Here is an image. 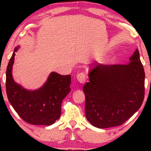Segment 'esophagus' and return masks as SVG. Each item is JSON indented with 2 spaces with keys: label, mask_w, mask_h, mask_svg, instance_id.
Instances as JSON below:
<instances>
[{
  "label": "esophagus",
  "mask_w": 151,
  "mask_h": 151,
  "mask_svg": "<svg viewBox=\"0 0 151 151\" xmlns=\"http://www.w3.org/2000/svg\"><path fill=\"white\" fill-rule=\"evenodd\" d=\"M77 80L81 84H84L86 81V75L84 73H78L77 75Z\"/></svg>",
  "instance_id": "esophagus-1"
}]
</instances>
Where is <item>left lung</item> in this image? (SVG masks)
<instances>
[{
	"label": "left lung",
	"instance_id": "obj_1",
	"mask_svg": "<svg viewBox=\"0 0 151 151\" xmlns=\"http://www.w3.org/2000/svg\"><path fill=\"white\" fill-rule=\"evenodd\" d=\"M83 87L85 115L100 129L122 125L141 107L145 93V72L136 49L128 65L98 64Z\"/></svg>",
	"mask_w": 151,
	"mask_h": 151
}]
</instances>
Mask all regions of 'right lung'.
Here are the masks:
<instances>
[{
    "label": "right lung",
    "mask_w": 151,
    "mask_h": 151,
    "mask_svg": "<svg viewBox=\"0 0 151 151\" xmlns=\"http://www.w3.org/2000/svg\"><path fill=\"white\" fill-rule=\"evenodd\" d=\"M16 47L6 70V93L10 104L24 122L31 124L49 126L59 119L63 99L71 91V76L51 73L40 89L30 91L14 81L12 69Z\"/></svg>",
    "instance_id": "add662e5"
}]
</instances>
